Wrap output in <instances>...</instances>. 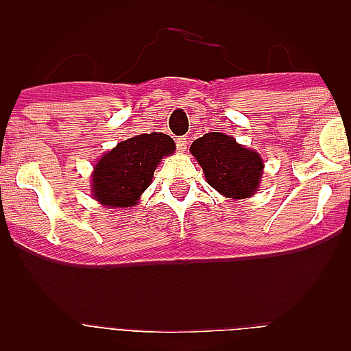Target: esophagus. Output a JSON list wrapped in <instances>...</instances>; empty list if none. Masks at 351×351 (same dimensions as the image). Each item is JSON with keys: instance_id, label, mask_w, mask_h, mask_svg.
Segmentation results:
<instances>
[{"instance_id": "1", "label": "esophagus", "mask_w": 351, "mask_h": 351, "mask_svg": "<svg viewBox=\"0 0 351 351\" xmlns=\"http://www.w3.org/2000/svg\"><path fill=\"white\" fill-rule=\"evenodd\" d=\"M176 144H178L179 151H184L186 145H188V141H186L184 137H178V138H176Z\"/></svg>"}]
</instances>
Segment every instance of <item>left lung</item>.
<instances>
[{
	"label": "left lung",
	"instance_id": "8db88e82",
	"mask_svg": "<svg viewBox=\"0 0 351 351\" xmlns=\"http://www.w3.org/2000/svg\"><path fill=\"white\" fill-rule=\"evenodd\" d=\"M191 153L214 190L226 198H247L262 178V158L225 133H206L191 144Z\"/></svg>",
	"mask_w": 351,
	"mask_h": 351
}]
</instances>
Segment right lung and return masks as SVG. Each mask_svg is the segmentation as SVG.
<instances>
[{
    "label": "right lung",
    "instance_id": "obj_1",
    "mask_svg": "<svg viewBox=\"0 0 351 351\" xmlns=\"http://www.w3.org/2000/svg\"><path fill=\"white\" fill-rule=\"evenodd\" d=\"M176 151L165 133H142L101 156L93 172V195L108 207H130L151 184L160 160Z\"/></svg>",
    "mask_w": 351,
    "mask_h": 351
}]
</instances>
